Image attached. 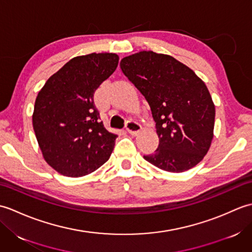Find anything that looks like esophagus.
<instances>
[{
    "label": "esophagus",
    "instance_id": "1",
    "mask_svg": "<svg viewBox=\"0 0 252 252\" xmlns=\"http://www.w3.org/2000/svg\"><path fill=\"white\" fill-rule=\"evenodd\" d=\"M142 130V126L135 121H127L126 122V131L131 135H137V133Z\"/></svg>",
    "mask_w": 252,
    "mask_h": 252
}]
</instances>
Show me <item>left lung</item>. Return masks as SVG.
Returning a JSON list of instances; mask_svg holds the SVG:
<instances>
[{
  "label": "left lung",
  "instance_id": "left-lung-1",
  "mask_svg": "<svg viewBox=\"0 0 252 252\" xmlns=\"http://www.w3.org/2000/svg\"><path fill=\"white\" fill-rule=\"evenodd\" d=\"M120 67L145 96L156 122L159 146L144 159L174 173L199 163L211 146L216 118L205 82L174 57L153 51L123 57Z\"/></svg>",
  "mask_w": 252,
  "mask_h": 252
}]
</instances>
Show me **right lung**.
<instances>
[{
	"mask_svg": "<svg viewBox=\"0 0 252 252\" xmlns=\"http://www.w3.org/2000/svg\"><path fill=\"white\" fill-rule=\"evenodd\" d=\"M118 63L115 53L73 57L37 93L32 126L44 160L58 173L79 178L109 159L118 135L99 120L93 97Z\"/></svg>",
	"mask_w": 252,
	"mask_h": 252,
	"instance_id": "1",
	"label": "right lung"
}]
</instances>
